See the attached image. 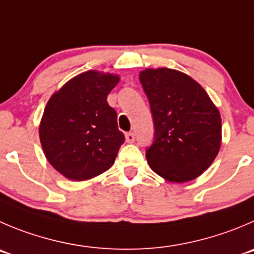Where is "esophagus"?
<instances>
[{"mask_svg":"<svg viewBox=\"0 0 254 254\" xmlns=\"http://www.w3.org/2000/svg\"><path fill=\"white\" fill-rule=\"evenodd\" d=\"M134 139H136V137H134V133H132V132L126 133V141L128 142V143H133Z\"/></svg>","mask_w":254,"mask_h":254,"instance_id":"obj_1","label":"esophagus"}]
</instances>
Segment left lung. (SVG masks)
I'll return each instance as SVG.
<instances>
[{"instance_id": "8db88e82", "label": "left lung", "mask_w": 254, "mask_h": 254, "mask_svg": "<svg viewBox=\"0 0 254 254\" xmlns=\"http://www.w3.org/2000/svg\"><path fill=\"white\" fill-rule=\"evenodd\" d=\"M139 81L154 125L153 142L146 149L149 167L170 182L194 180L221 147L218 110L206 91L182 72L146 69Z\"/></svg>"}]
</instances>
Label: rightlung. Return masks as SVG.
Returning a JSON list of instances; mask_svg holds the SVG:
<instances>
[{
  "instance_id": "add662e5",
  "label": "right lung",
  "mask_w": 254,
  "mask_h": 254,
  "mask_svg": "<svg viewBox=\"0 0 254 254\" xmlns=\"http://www.w3.org/2000/svg\"><path fill=\"white\" fill-rule=\"evenodd\" d=\"M118 77L88 71L67 82L48 101L40 138L48 162L64 177L84 181L115 163L125 134L107 103Z\"/></svg>"
}]
</instances>
